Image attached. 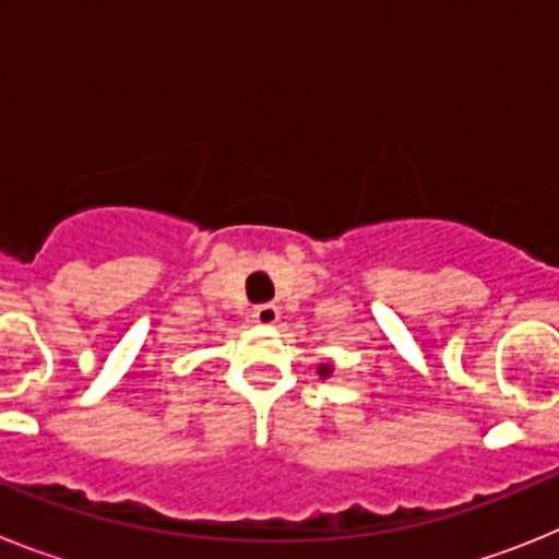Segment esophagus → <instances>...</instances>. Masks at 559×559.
<instances>
[{
	"label": "esophagus",
	"instance_id": "34e87169",
	"mask_svg": "<svg viewBox=\"0 0 559 559\" xmlns=\"http://www.w3.org/2000/svg\"><path fill=\"white\" fill-rule=\"evenodd\" d=\"M281 318L278 307H273V304H261V307L252 309V320L259 323V326H275Z\"/></svg>",
	"mask_w": 559,
	"mask_h": 559
}]
</instances>
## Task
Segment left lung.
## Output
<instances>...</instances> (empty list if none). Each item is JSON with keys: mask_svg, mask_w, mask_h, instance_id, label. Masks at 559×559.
Segmentation results:
<instances>
[{"mask_svg": "<svg viewBox=\"0 0 559 559\" xmlns=\"http://www.w3.org/2000/svg\"><path fill=\"white\" fill-rule=\"evenodd\" d=\"M332 371H334V366H332V362H320V366H318L320 380H326V377H332Z\"/></svg>", "mask_w": 559, "mask_h": 559, "instance_id": "left-lung-1", "label": "left lung"}]
</instances>
